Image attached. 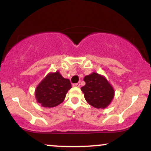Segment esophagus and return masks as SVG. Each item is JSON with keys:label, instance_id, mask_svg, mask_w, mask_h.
<instances>
[{"label": "esophagus", "instance_id": "obj_1", "mask_svg": "<svg viewBox=\"0 0 151 151\" xmlns=\"http://www.w3.org/2000/svg\"><path fill=\"white\" fill-rule=\"evenodd\" d=\"M72 86H80V82H78V83H75V84H72Z\"/></svg>", "mask_w": 151, "mask_h": 151}]
</instances>
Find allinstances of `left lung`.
Masks as SVG:
<instances>
[{
	"label": "left lung",
	"mask_w": 151,
	"mask_h": 151,
	"mask_svg": "<svg viewBox=\"0 0 151 151\" xmlns=\"http://www.w3.org/2000/svg\"><path fill=\"white\" fill-rule=\"evenodd\" d=\"M86 84L81 87L86 101L96 109H104L111 103L114 96L111 85L105 77L93 72L84 78Z\"/></svg>",
	"instance_id": "obj_1"
}]
</instances>
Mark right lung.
Here are the masks:
<instances>
[{
	"instance_id": "obj_1",
	"label": "right lung",
	"mask_w": 151,
	"mask_h": 151,
	"mask_svg": "<svg viewBox=\"0 0 151 151\" xmlns=\"http://www.w3.org/2000/svg\"><path fill=\"white\" fill-rule=\"evenodd\" d=\"M72 87L70 81L59 73L48 74L36 88L35 97L44 107H55L65 99L68 90Z\"/></svg>"
}]
</instances>
